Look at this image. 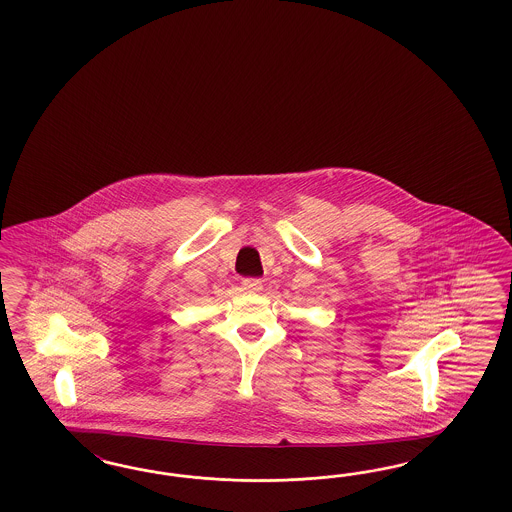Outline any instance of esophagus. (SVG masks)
<instances>
[{
  "label": "esophagus",
  "instance_id": "34e87169",
  "mask_svg": "<svg viewBox=\"0 0 512 512\" xmlns=\"http://www.w3.org/2000/svg\"><path fill=\"white\" fill-rule=\"evenodd\" d=\"M242 287L246 293H261L263 291V281L257 278L242 279Z\"/></svg>",
  "mask_w": 512,
  "mask_h": 512
}]
</instances>
